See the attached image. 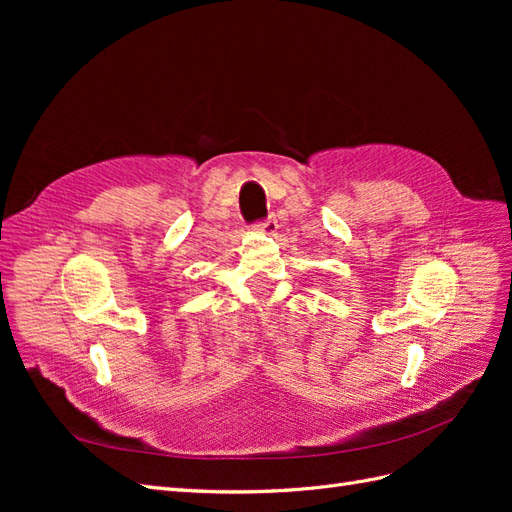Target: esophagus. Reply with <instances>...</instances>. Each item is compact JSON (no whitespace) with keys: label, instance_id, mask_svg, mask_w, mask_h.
<instances>
[{"label":"esophagus","instance_id":"34e87169","mask_svg":"<svg viewBox=\"0 0 512 512\" xmlns=\"http://www.w3.org/2000/svg\"><path fill=\"white\" fill-rule=\"evenodd\" d=\"M254 228L260 230V232H267V235H273V232L277 230V220L273 218V215H269L267 220H258V222L254 224Z\"/></svg>","mask_w":512,"mask_h":512}]
</instances>
